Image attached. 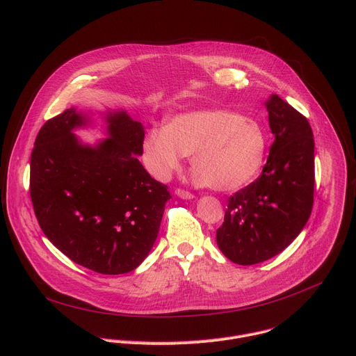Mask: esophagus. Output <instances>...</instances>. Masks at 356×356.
<instances>
[{"label":"esophagus","instance_id":"obj_1","mask_svg":"<svg viewBox=\"0 0 356 356\" xmlns=\"http://www.w3.org/2000/svg\"><path fill=\"white\" fill-rule=\"evenodd\" d=\"M176 195L180 197V198H184V200H190V198H194V194L187 191V190H183V188H176Z\"/></svg>","mask_w":356,"mask_h":356}]
</instances>
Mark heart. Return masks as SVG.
<instances>
[{
	"instance_id": "b5f03b06",
	"label": "heart",
	"mask_w": 356,
	"mask_h": 356,
	"mask_svg": "<svg viewBox=\"0 0 356 356\" xmlns=\"http://www.w3.org/2000/svg\"><path fill=\"white\" fill-rule=\"evenodd\" d=\"M266 136L250 118L224 110L177 114L163 128H150L142 142V161L158 180H169L191 155L198 183L236 190L255 179L264 165Z\"/></svg>"
}]
</instances>
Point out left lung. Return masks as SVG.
<instances>
[{
  "mask_svg": "<svg viewBox=\"0 0 356 356\" xmlns=\"http://www.w3.org/2000/svg\"><path fill=\"white\" fill-rule=\"evenodd\" d=\"M275 140L261 176L228 198L217 243L238 265L265 262L307 224L314 202V138L307 118L279 95L266 101Z\"/></svg>",
  "mask_w": 356,
  "mask_h": 356,
  "instance_id": "left-lung-1",
  "label": "left lung"
}]
</instances>
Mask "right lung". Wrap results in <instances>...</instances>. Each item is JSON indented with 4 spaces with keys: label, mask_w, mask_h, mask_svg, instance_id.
<instances>
[{
    "label": "right lung",
    "mask_w": 356,
    "mask_h": 356,
    "mask_svg": "<svg viewBox=\"0 0 356 356\" xmlns=\"http://www.w3.org/2000/svg\"><path fill=\"white\" fill-rule=\"evenodd\" d=\"M110 138L83 145L86 117L69 108L43 124L31 155L29 193L40 229L73 262L101 275L136 269L154 246L168 186L145 170L143 125L107 117Z\"/></svg>",
    "instance_id": "right-lung-1"
}]
</instances>
